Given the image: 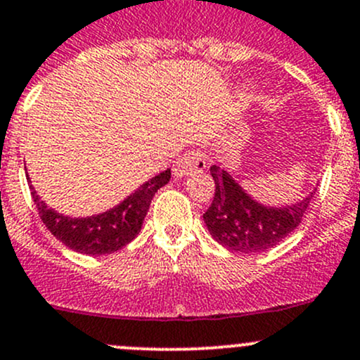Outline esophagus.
<instances>
[{"label":"esophagus","instance_id":"obj_1","mask_svg":"<svg viewBox=\"0 0 360 360\" xmlns=\"http://www.w3.org/2000/svg\"><path fill=\"white\" fill-rule=\"evenodd\" d=\"M205 167L207 160L202 153H198V151H188V153L181 155L176 164H174V176H190V174L200 172V170H203Z\"/></svg>","mask_w":360,"mask_h":360}]
</instances>
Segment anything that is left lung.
Masks as SVG:
<instances>
[{"mask_svg":"<svg viewBox=\"0 0 360 360\" xmlns=\"http://www.w3.org/2000/svg\"><path fill=\"white\" fill-rule=\"evenodd\" d=\"M210 174L215 195L203 221L214 240L233 252L257 253L276 247L298 228L314 196L310 193L291 207L267 209L253 202L226 170L212 165Z\"/></svg>","mask_w":360,"mask_h":360,"instance_id":"left-lung-1","label":"left lung"}]
</instances>
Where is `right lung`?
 Returning <instances> with one entry per match:
<instances>
[{
  "mask_svg": "<svg viewBox=\"0 0 360 360\" xmlns=\"http://www.w3.org/2000/svg\"><path fill=\"white\" fill-rule=\"evenodd\" d=\"M170 179V169L155 176L143 184L138 191L127 196L115 209L88 219H72L56 214L41 202L37 193L30 186L37 214L48 231L63 245L86 255H105L126 247L141 231L143 221L157 190Z\"/></svg>",
  "mask_w": 360,
  "mask_h": 360,
  "instance_id": "add662e5",
  "label": "right lung"
}]
</instances>
